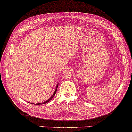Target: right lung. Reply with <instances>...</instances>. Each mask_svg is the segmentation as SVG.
<instances>
[{"label": "right lung", "instance_id": "add662e5", "mask_svg": "<svg viewBox=\"0 0 132 132\" xmlns=\"http://www.w3.org/2000/svg\"><path fill=\"white\" fill-rule=\"evenodd\" d=\"M58 83L56 84V87H55V91H54V92L53 93V95L51 96V98H49L48 100H47L46 101H45V102H42V103H37V104H34V103H31V104H35V105H40V104H45V103H47L48 102H49V101H51L52 99H53V98L54 97V96L55 95V93H56V90H57V88H58ZM29 103H30L29 102H28Z\"/></svg>", "mask_w": 132, "mask_h": 132}]
</instances>
